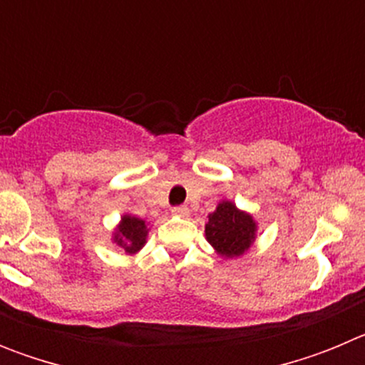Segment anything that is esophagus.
Segmentation results:
<instances>
[{
    "label": "esophagus",
    "instance_id": "esophagus-1",
    "mask_svg": "<svg viewBox=\"0 0 365 365\" xmlns=\"http://www.w3.org/2000/svg\"><path fill=\"white\" fill-rule=\"evenodd\" d=\"M173 215H179V217H188L190 215V210L188 206H175L172 210Z\"/></svg>",
    "mask_w": 365,
    "mask_h": 365
}]
</instances>
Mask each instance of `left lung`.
<instances>
[{"label": "left lung", "instance_id": "obj_1", "mask_svg": "<svg viewBox=\"0 0 365 365\" xmlns=\"http://www.w3.org/2000/svg\"><path fill=\"white\" fill-rule=\"evenodd\" d=\"M205 235L219 257L234 259L247 254L254 245L257 237V221L250 212L237 208L234 201L222 199L215 210L208 214Z\"/></svg>", "mask_w": 365, "mask_h": 365}]
</instances>
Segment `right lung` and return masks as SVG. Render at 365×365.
I'll list each match as a JSON object with an SVG mask.
<instances>
[{
  "mask_svg": "<svg viewBox=\"0 0 365 365\" xmlns=\"http://www.w3.org/2000/svg\"><path fill=\"white\" fill-rule=\"evenodd\" d=\"M148 234H150V222L146 219L122 214L118 225L113 228L111 241L120 247L128 256H135L148 243Z\"/></svg>",
  "mask_w": 365,
  "mask_h": 365,
  "instance_id": "add662e5",
  "label": "right lung"
}]
</instances>
